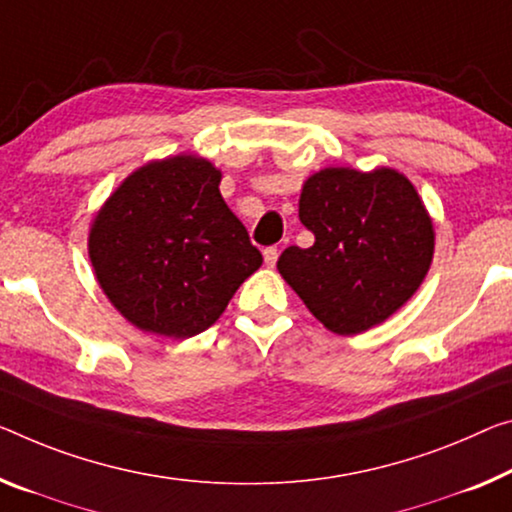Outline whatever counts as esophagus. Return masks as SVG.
I'll list each match as a JSON object with an SVG mask.
<instances>
[{
	"instance_id": "esophagus-1",
	"label": "esophagus",
	"mask_w": 512,
	"mask_h": 512,
	"mask_svg": "<svg viewBox=\"0 0 512 512\" xmlns=\"http://www.w3.org/2000/svg\"><path fill=\"white\" fill-rule=\"evenodd\" d=\"M263 258H265V265L274 267V265H277V258H279V249L277 247H265Z\"/></svg>"
}]
</instances>
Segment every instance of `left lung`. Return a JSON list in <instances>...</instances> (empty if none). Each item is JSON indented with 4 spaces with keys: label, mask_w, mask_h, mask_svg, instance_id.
<instances>
[{
    "label": "left lung",
    "mask_w": 512,
    "mask_h": 512,
    "mask_svg": "<svg viewBox=\"0 0 512 512\" xmlns=\"http://www.w3.org/2000/svg\"><path fill=\"white\" fill-rule=\"evenodd\" d=\"M300 222L316 235L288 247L279 272L329 332L361 334L393 316L426 279L432 219L396 169H320L306 180Z\"/></svg>",
    "instance_id": "8db88e82"
}]
</instances>
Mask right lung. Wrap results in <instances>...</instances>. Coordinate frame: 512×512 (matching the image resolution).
I'll use <instances>...</instances> for the list:
<instances>
[{"instance_id":"1","label":"right lung","mask_w":512,"mask_h":512,"mask_svg":"<svg viewBox=\"0 0 512 512\" xmlns=\"http://www.w3.org/2000/svg\"><path fill=\"white\" fill-rule=\"evenodd\" d=\"M219 180L222 171L196 155L148 162L93 219V272L109 302L141 332H206L261 267V251L226 206Z\"/></svg>"}]
</instances>
